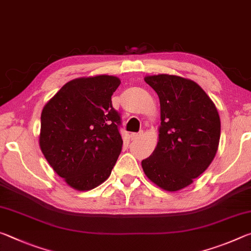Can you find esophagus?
<instances>
[{
	"label": "esophagus",
	"mask_w": 251,
	"mask_h": 251,
	"mask_svg": "<svg viewBox=\"0 0 251 251\" xmlns=\"http://www.w3.org/2000/svg\"><path fill=\"white\" fill-rule=\"evenodd\" d=\"M143 135V133H133L130 134V139H133V141H135V139H138L141 136Z\"/></svg>",
	"instance_id": "obj_1"
}]
</instances>
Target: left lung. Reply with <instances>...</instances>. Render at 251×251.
<instances>
[{"label": "left lung", "mask_w": 251, "mask_h": 251, "mask_svg": "<svg viewBox=\"0 0 251 251\" xmlns=\"http://www.w3.org/2000/svg\"><path fill=\"white\" fill-rule=\"evenodd\" d=\"M145 82L159 97V139L142 161L145 175L168 192L189 186L215 158L220 138L217 108L194 80L159 74Z\"/></svg>", "instance_id": "8db88e82"}]
</instances>
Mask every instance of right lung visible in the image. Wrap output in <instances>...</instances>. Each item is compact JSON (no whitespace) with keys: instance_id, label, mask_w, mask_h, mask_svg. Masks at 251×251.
<instances>
[{"instance_id":"add662e5","label":"right lung","mask_w":251,"mask_h":251,"mask_svg":"<svg viewBox=\"0 0 251 251\" xmlns=\"http://www.w3.org/2000/svg\"><path fill=\"white\" fill-rule=\"evenodd\" d=\"M120 84L109 75L73 79L42 110L41 151L72 188H95L115 166L123 139L121 114L113 107L112 95Z\"/></svg>"}]
</instances>
